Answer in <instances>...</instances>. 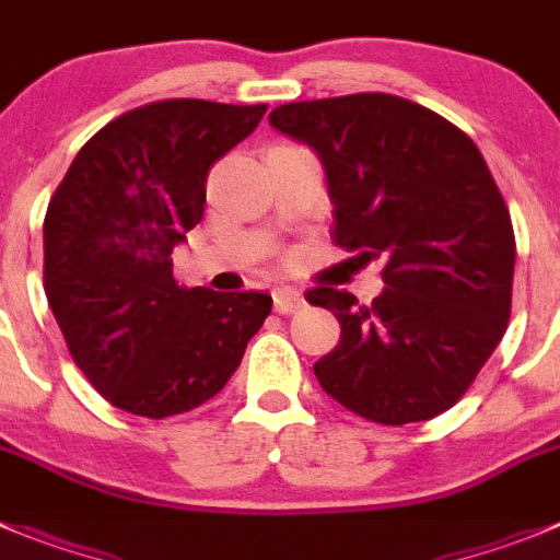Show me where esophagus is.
Returning <instances> with one entry per match:
<instances>
[{
  "label": "esophagus",
  "instance_id": "obj_1",
  "mask_svg": "<svg viewBox=\"0 0 560 560\" xmlns=\"http://www.w3.org/2000/svg\"><path fill=\"white\" fill-rule=\"evenodd\" d=\"M273 306L279 315H292V312L304 310V292L298 290V287H276L273 290Z\"/></svg>",
  "mask_w": 560,
  "mask_h": 560
}]
</instances>
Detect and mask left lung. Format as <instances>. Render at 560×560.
I'll return each instance as SVG.
<instances>
[{
    "label": "left lung",
    "mask_w": 560,
    "mask_h": 560,
    "mask_svg": "<svg viewBox=\"0 0 560 560\" xmlns=\"http://www.w3.org/2000/svg\"><path fill=\"white\" fill-rule=\"evenodd\" d=\"M270 127L320 156L337 245L386 259L370 306L331 287L306 292L342 328L315 364L320 386L381 425L447 411L511 315L514 229L483 154L442 115L389 93L281 104Z\"/></svg>",
    "instance_id": "obj_1"
}]
</instances>
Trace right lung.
Returning <instances> with one entry per match:
<instances>
[{"mask_svg":"<svg viewBox=\"0 0 560 560\" xmlns=\"http://www.w3.org/2000/svg\"><path fill=\"white\" fill-rule=\"evenodd\" d=\"M265 104L168 98L124 113L74 156L44 221V290L77 368L115 409L162 420L215 398L262 328L268 292L179 287L174 248L207 174Z\"/></svg>","mask_w":560,"mask_h":560,"instance_id":"obj_1","label":"right lung"}]
</instances>
